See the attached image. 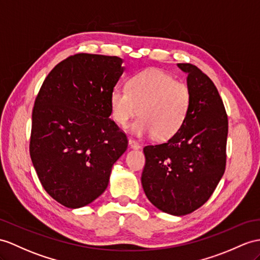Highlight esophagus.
<instances>
[{
	"label": "esophagus",
	"instance_id": "esophagus-1",
	"mask_svg": "<svg viewBox=\"0 0 260 260\" xmlns=\"http://www.w3.org/2000/svg\"><path fill=\"white\" fill-rule=\"evenodd\" d=\"M129 147L131 148V149H135V150H138V149H140V144H139L137 141H135L134 139H129Z\"/></svg>",
	"mask_w": 260,
	"mask_h": 260
}]
</instances>
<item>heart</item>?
Segmentation results:
<instances>
[{
    "label": "heart",
    "mask_w": 260,
    "mask_h": 260,
    "mask_svg": "<svg viewBox=\"0 0 260 260\" xmlns=\"http://www.w3.org/2000/svg\"><path fill=\"white\" fill-rule=\"evenodd\" d=\"M128 89L115 88L110 92L111 117L120 126L130 125L138 137L153 135L157 140H168L181 130L191 108L189 88L161 69L151 68L129 78Z\"/></svg>",
    "instance_id": "b5f03b06"
}]
</instances>
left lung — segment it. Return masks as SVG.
Here are the masks:
<instances>
[{
	"mask_svg": "<svg viewBox=\"0 0 260 260\" xmlns=\"http://www.w3.org/2000/svg\"><path fill=\"white\" fill-rule=\"evenodd\" d=\"M178 67L187 75L191 108L178 134L144 147L141 183L156 208L182 216L206 203L225 172L229 121L213 81L192 64Z\"/></svg>",
	"mask_w": 260,
	"mask_h": 260,
	"instance_id": "8db88e82",
	"label": "left lung"
}]
</instances>
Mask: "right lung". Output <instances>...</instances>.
Here are the masks:
<instances>
[{
	"mask_svg": "<svg viewBox=\"0 0 260 260\" xmlns=\"http://www.w3.org/2000/svg\"><path fill=\"white\" fill-rule=\"evenodd\" d=\"M117 56L77 54L44 80L31 115L29 153L45 191L84 207L108 186L128 140L110 119L109 97L124 72Z\"/></svg>",
	"mask_w": 260,
	"mask_h": 260,
	"instance_id": "add662e5",
	"label": "right lung"
}]
</instances>
